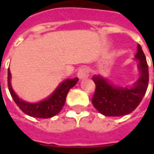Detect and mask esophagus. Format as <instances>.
<instances>
[{
  "mask_svg": "<svg viewBox=\"0 0 154 154\" xmlns=\"http://www.w3.org/2000/svg\"><path fill=\"white\" fill-rule=\"evenodd\" d=\"M77 76H78V77L80 79H85V78L89 77V70H88V68L87 67H82V68L79 69L78 72H77Z\"/></svg>",
  "mask_w": 154,
  "mask_h": 154,
  "instance_id": "1",
  "label": "esophagus"
}]
</instances>
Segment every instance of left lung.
I'll return each instance as SVG.
<instances>
[{
	"label": "left lung",
	"instance_id": "obj_1",
	"mask_svg": "<svg viewBox=\"0 0 154 154\" xmlns=\"http://www.w3.org/2000/svg\"><path fill=\"white\" fill-rule=\"evenodd\" d=\"M135 58L139 62L140 77L131 88L115 87L103 77L93 76L96 90L91 102L100 114L106 116H125L135 110L141 102L149 86V77L145 55L139 44Z\"/></svg>",
	"mask_w": 154,
	"mask_h": 154
}]
</instances>
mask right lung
<instances>
[{"label":"right lung","mask_w":154,"mask_h":154,"mask_svg":"<svg viewBox=\"0 0 154 154\" xmlns=\"http://www.w3.org/2000/svg\"><path fill=\"white\" fill-rule=\"evenodd\" d=\"M7 82H8L9 91L13 100L24 113L32 117L47 119L56 116L60 112L65 104L68 91L72 87H73L76 85V83L78 82V78L75 77L72 79L65 80L59 85V87H57L50 97L38 103L25 102L24 100H20L16 96L11 85V72L9 69Z\"/></svg>","instance_id":"obj_1"}]
</instances>
